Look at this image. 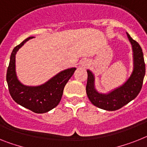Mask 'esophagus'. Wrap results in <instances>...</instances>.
<instances>
[{"label": "esophagus", "instance_id": "esophagus-1", "mask_svg": "<svg viewBox=\"0 0 147 147\" xmlns=\"http://www.w3.org/2000/svg\"><path fill=\"white\" fill-rule=\"evenodd\" d=\"M81 65H82V66H83V67H86V66H87V65H88V63H87V60H84V61H83V62H82V63H81Z\"/></svg>", "mask_w": 147, "mask_h": 147}]
</instances>
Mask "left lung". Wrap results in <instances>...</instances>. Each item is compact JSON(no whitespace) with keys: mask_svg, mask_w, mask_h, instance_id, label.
Instances as JSON below:
<instances>
[{"mask_svg":"<svg viewBox=\"0 0 147 147\" xmlns=\"http://www.w3.org/2000/svg\"><path fill=\"white\" fill-rule=\"evenodd\" d=\"M127 36L131 43L134 52V70L131 77L122 87L116 89L108 94H100L94 88V77L90 71L87 70V82L86 92L92 105L106 111H116L123 108L133 100L139 94L142 88L145 76V63L142 49L138 42Z\"/></svg>","mask_w":147,"mask_h":147,"instance_id":"1","label":"left lung"}]
</instances>
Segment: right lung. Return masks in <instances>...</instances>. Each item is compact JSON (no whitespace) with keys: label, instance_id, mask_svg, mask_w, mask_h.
<instances>
[{"label":"right lung","instance_id":"right-lung-1","mask_svg":"<svg viewBox=\"0 0 147 147\" xmlns=\"http://www.w3.org/2000/svg\"><path fill=\"white\" fill-rule=\"evenodd\" d=\"M32 36L27 38L13 49L7 71V81L9 94L18 105L36 113H43L55 108L62 98L65 85L72 76L76 68L61 71L44 84L39 87H26L17 79L15 71L16 54L24 43Z\"/></svg>","mask_w":147,"mask_h":147}]
</instances>
